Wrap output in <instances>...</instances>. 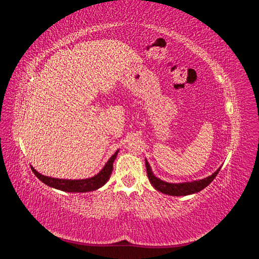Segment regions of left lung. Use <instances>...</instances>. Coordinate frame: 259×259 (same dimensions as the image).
<instances>
[{
	"label": "left lung",
	"mask_w": 259,
	"mask_h": 259,
	"mask_svg": "<svg viewBox=\"0 0 259 259\" xmlns=\"http://www.w3.org/2000/svg\"><path fill=\"white\" fill-rule=\"evenodd\" d=\"M145 164H146V168H147V174L149 182L151 183L153 188H155L156 190L167 194V195H173V197H185V195H189L200 192L201 190L206 188L211 182H213L216 175L218 174V171L221 170V167H219L216 171H214L210 176H207L203 179H198V180H192V182H185V183H167L164 182V180L160 179L159 177H156L152 168L150 166V164L145 159Z\"/></svg>",
	"instance_id": "obj_1"
}]
</instances>
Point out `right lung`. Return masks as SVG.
I'll return each mask as SVG.
<instances>
[{"instance_id":"obj_1","label":"right lung","mask_w":259,"mask_h":259,"mask_svg":"<svg viewBox=\"0 0 259 259\" xmlns=\"http://www.w3.org/2000/svg\"><path fill=\"white\" fill-rule=\"evenodd\" d=\"M120 149L114 152V154L111 156L110 159L107 161V163L104 165V167L100 169L99 173L94 175L89 178H83V179H62V178H54L42 175L38 173L36 169H34L33 166H31L34 175L41 180L42 183L48 185L54 189H58L65 192H91L94 190H97L99 188L103 187L108 180L110 178V175L112 173L113 168V162L116 159L117 153H119Z\"/></svg>"}]
</instances>
